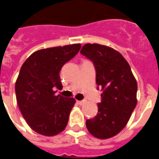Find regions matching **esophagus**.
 I'll use <instances>...</instances> for the list:
<instances>
[{
  "label": "esophagus",
  "instance_id": "obj_1",
  "mask_svg": "<svg viewBox=\"0 0 159 159\" xmlns=\"http://www.w3.org/2000/svg\"><path fill=\"white\" fill-rule=\"evenodd\" d=\"M77 103L78 105H80V106H81V105H83L85 103V102L84 101H77Z\"/></svg>",
  "mask_w": 159,
  "mask_h": 159
}]
</instances>
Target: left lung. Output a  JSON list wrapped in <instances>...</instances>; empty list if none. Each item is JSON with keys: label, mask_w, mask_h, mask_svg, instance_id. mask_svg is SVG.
<instances>
[{"label": "left lung", "mask_w": 159, "mask_h": 159, "mask_svg": "<svg viewBox=\"0 0 159 159\" xmlns=\"http://www.w3.org/2000/svg\"><path fill=\"white\" fill-rule=\"evenodd\" d=\"M80 53L94 64L96 84L102 91L98 114L85 125L93 137L110 139L123 129L137 105V81L129 63L111 47L88 43Z\"/></svg>", "instance_id": "8db88e82"}]
</instances>
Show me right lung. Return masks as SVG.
I'll return each instance as SVG.
<instances>
[{
    "instance_id": "right-lung-1",
    "label": "right lung",
    "mask_w": 159,
    "mask_h": 159,
    "mask_svg": "<svg viewBox=\"0 0 159 159\" xmlns=\"http://www.w3.org/2000/svg\"><path fill=\"white\" fill-rule=\"evenodd\" d=\"M81 44L40 49L22 65L15 84L16 102L30 127L45 136H54L66 127L76 100L55 95L62 87L60 71L81 49Z\"/></svg>"
}]
</instances>
